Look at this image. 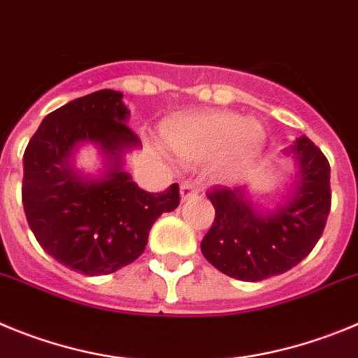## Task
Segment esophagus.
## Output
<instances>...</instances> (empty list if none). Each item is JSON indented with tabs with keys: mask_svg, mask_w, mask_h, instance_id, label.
Returning a JSON list of instances; mask_svg holds the SVG:
<instances>
[{
	"mask_svg": "<svg viewBox=\"0 0 358 358\" xmlns=\"http://www.w3.org/2000/svg\"><path fill=\"white\" fill-rule=\"evenodd\" d=\"M198 196V185L194 182H183L180 185V198L182 201H189V199L196 198Z\"/></svg>",
	"mask_w": 358,
	"mask_h": 358,
	"instance_id": "1",
	"label": "esophagus"
}]
</instances>
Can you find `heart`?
Here are the masks:
<instances>
[{
  "label": "heart",
  "mask_w": 358,
  "mask_h": 358,
  "mask_svg": "<svg viewBox=\"0 0 358 358\" xmlns=\"http://www.w3.org/2000/svg\"><path fill=\"white\" fill-rule=\"evenodd\" d=\"M166 141L185 162L215 159L221 178H239L259 159L266 143L264 127L255 119L230 110L183 115L166 128Z\"/></svg>",
  "instance_id": "b5f03b06"
}]
</instances>
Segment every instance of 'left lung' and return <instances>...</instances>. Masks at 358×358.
<instances>
[{
    "label": "left lung",
    "instance_id": "8db88e82",
    "mask_svg": "<svg viewBox=\"0 0 358 358\" xmlns=\"http://www.w3.org/2000/svg\"><path fill=\"white\" fill-rule=\"evenodd\" d=\"M282 155L291 157L298 171L276 207L255 205L248 185L208 194L215 219L203 237L201 253L231 278L259 282L282 275L301 262L323 234L331 205L327 157L305 135Z\"/></svg>",
    "mask_w": 358,
    "mask_h": 358
}]
</instances>
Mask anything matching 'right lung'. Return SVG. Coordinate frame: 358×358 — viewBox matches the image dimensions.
Segmentation results:
<instances>
[{
    "instance_id": "1",
    "label": "right lung",
    "mask_w": 358,
    "mask_h": 358,
    "mask_svg": "<svg viewBox=\"0 0 358 358\" xmlns=\"http://www.w3.org/2000/svg\"><path fill=\"white\" fill-rule=\"evenodd\" d=\"M123 92L103 89L73 99L43 119L22 157V207L48 255L87 276L110 275L143 255L151 227L178 207V185L151 194L124 171L139 150L128 127ZM91 143L103 167L87 176L74 166Z\"/></svg>"
}]
</instances>
